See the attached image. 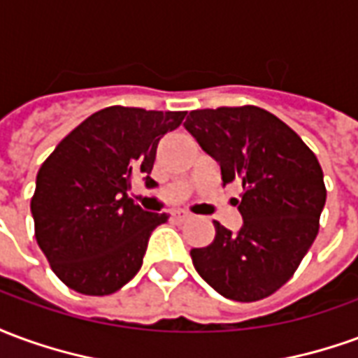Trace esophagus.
<instances>
[{
    "instance_id": "34e87169",
    "label": "esophagus",
    "mask_w": 358,
    "mask_h": 358,
    "mask_svg": "<svg viewBox=\"0 0 358 358\" xmlns=\"http://www.w3.org/2000/svg\"><path fill=\"white\" fill-rule=\"evenodd\" d=\"M172 218H174L178 224H184V222H187V220L192 218V215H189V213H186V210H174Z\"/></svg>"
}]
</instances>
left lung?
<instances>
[{
	"label": "left lung",
	"mask_w": 358,
	"mask_h": 358,
	"mask_svg": "<svg viewBox=\"0 0 358 358\" xmlns=\"http://www.w3.org/2000/svg\"><path fill=\"white\" fill-rule=\"evenodd\" d=\"M184 126L220 164L222 184L240 178L243 187L236 199L243 224L230 232L215 220L213 243L189 253L195 270L228 299H264L293 276L318 234L320 163L289 126L255 105L192 110Z\"/></svg>",
	"instance_id": "left-lung-1"
}]
</instances>
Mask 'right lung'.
<instances>
[{
    "label": "right lung",
    "instance_id": "add662e5",
    "mask_svg": "<svg viewBox=\"0 0 358 358\" xmlns=\"http://www.w3.org/2000/svg\"><path fill=\"white\" fill-rule=\"evenodd\" d=\"M186 110L113 105L61 140L30 201L38 245L55 276L82 295H109L141 268L151 232L169 220L128 197L134 176L155 186L157 145Z\"/></svg>",
    "mask_w": 358,
    "mask_h": 358
}]
</instances>
